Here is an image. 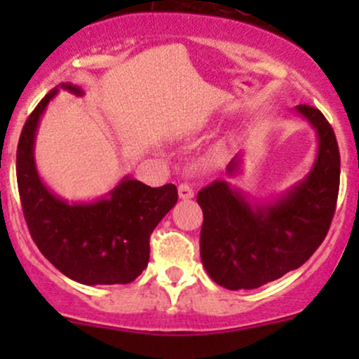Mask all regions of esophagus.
<instances>
[{
    "label": "esophagus",
    "instance_id": "1",
    "mask_svg": "<svg viewBox=\"0 0 359 359\" xmlns=\"http://www.w3.org/2000/svg\"><path fill=\"white\" fill-rule=\"evenodd\" d=\"M179 198L180 200H191L194 198V189L189 186V184H180L179 186Z\"/></svg>",
    "mask_w": 359,
    "mask_h": 359
}]
</instances>
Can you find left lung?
Listing matches in <instances>:
<instances>
[{
	"label": "left lung",
	"mask_w": 359,
	"mask_h": 359,
	"mask_svg": "<svg viewBox=\"0 0 359 359\" xmlns=\"http://www.w3.org/2000/svg\"><path fill=\"white\" fill-rule=\"evenodd\" d=\"M293 112L316 132L318 149L309 173L271 200L250 201L227 180H213L198 193L203 210L201 262L227 290H253L302 266L320 247L334 219L340 182V154L325 116L300 104ZM241 154L227 165L241 170Z\"/></svg>",
	"instance_id": "left-lung-1"
}]
</instances>
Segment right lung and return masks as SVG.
Here are the masks:
<instances>
[{
    "label": "right lung",
    "mask_w": 359,
    "mask_h": 359,
    "mask_svg": "<svg viewBox=\"0 0 359 359\" xmlns=\"http://www.w3.org/2000/svg\"><path fill=\"white\" fill-rule=\"evenodd\" d=\"M67 90L83 97L79 86L62 83L36 106L25 121L17 147V182L25 222L39 252L78 283L126 285L149 262V236L175 206L177 187H149L123 177L102 198L67 201L39 177L34 142L50 100Z\"/></svg>",
    "instance_id": "right-lung-1"
}]
</instances>
